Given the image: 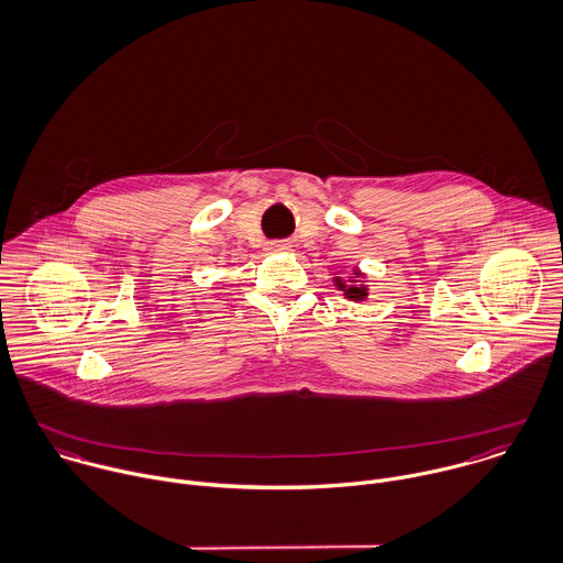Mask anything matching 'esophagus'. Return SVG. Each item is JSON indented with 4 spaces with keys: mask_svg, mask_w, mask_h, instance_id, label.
I'll use <instances>...</instances> for the list:
<instances>
[{
    "mask_svg": "<svg viewBox=\"0 0 563 563\" xmlns=\"http://www.w3.org/2000/svg\"><path fill=\"white\" fill-rule=\"evenodd\" d=\"M289 250H291L289 241H272V243H267V252L269 254H283V252H289Z\"/></svg>",
    "mask_w": 563,
    "mask_h": 563,
    "instance_id": "esophagus-1",
    "label": "esophagus"
}]
</instances>
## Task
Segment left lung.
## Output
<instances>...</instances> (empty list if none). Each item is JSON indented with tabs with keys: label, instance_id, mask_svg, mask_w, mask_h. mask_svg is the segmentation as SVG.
Segmentation results:
<instances>
[{
	"label": "left lung",
	"instance_id": "8db88e82",
	"mask_svg": "<svg viewBox=\"0 0 563 563\" xmlns=\"http://www.w3.org/2000/svg\"><path fill=\"white\" fill-rule=\"evenodd\" d=\"M335 287L343 294V298L352 302H363L367 300V285H365V274L361 269H352L347 278L335 276L333 278Z\"/></svg>",
	"mask_w": 563,
	"mask_h": 563
}]
</instances>
